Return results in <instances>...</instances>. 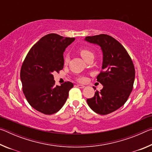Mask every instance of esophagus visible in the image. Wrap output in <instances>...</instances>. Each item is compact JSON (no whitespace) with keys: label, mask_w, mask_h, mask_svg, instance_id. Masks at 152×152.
<instances>
[{"label":"esophagus","mask_w":152,"mask_h":152,"mask_svg":"<svg viewBox=\"0 0 152 152\" xmlns=\"http://www.w3.org/2000/svg\"><path fill=\"white\" fill-rule=\"evenodd\" d=\"M76 86L79 88H84V87H85L84 85H82V84H77Z\"/></svg>","instance_id":"34e87169"}]
</instances>
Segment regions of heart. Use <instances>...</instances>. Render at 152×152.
Instances as JSON below:
<instances>
[{"label": "heart", "mask_w": 152, "mask_h": 152, "mask_svg": "<svg viewBox=\"0 0 152 152\" xmlns=\"http://www.w3.org/2000/svg\"><path fill=\"white\" fill-rule=\"evenodd\" d=\"M80 53L82 58H84V60H86L87 57H88L90 55H93L92 51L91 50H88V49H82V50H80ZM69 61V56L68 55H66L64 58V61L65 64H67ZM85 80V78H80L78 79V81L80 82H84Z\"/></svg>", "instance_id": "obj_1"}]
</instances>
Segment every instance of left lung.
<instances>
[{
	"label": "left lung",
	"mask_w": 152,
	"mask_h": 152,
	"mask_svg": "<svg viewBox=\"0 0 152 152\" xmlns=\"http://www.w3.org/2000/svg\"><path fill=\"white\" fill-rule=\"evenodd\" d=\"M85 40L99 45L103 53L102 70L96 77L103 88L87 99V103L98 114H109L127 101L134 83V65L125 48L111 36H88Z\"/></svg>",
	"instance_id": "obj_1"
}]
</instances>
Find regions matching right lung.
Wrapping results in <instances>:
<instances>
[{
	"mask_svg": "<svg viewBox=\"0 0 152 152\" xmlns=\"http://www.w3.org/2000/svg\"><path fill=\"white\" fill-rule=\"evenodd\" d=\"M75 38L48 34L31 48L20 68L23 92L29 104L45 115L57 113L74 86L70 82L55 85L53 72L64 68L63 53Z\"/></svg>",
	"mask_w": 152,
	"mask_h": 152,
	"instance_id": "right-lung-1",
	"label": "right lung"
}]
</instances>
